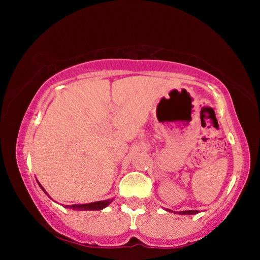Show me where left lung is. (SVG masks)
<instances>
[{"instance_id":"8db88e82","label":"left lung","mask_w":260,"mask_h":260,"mask_svg":"<svg viewBox=\"0 0 260 260\" xmlns=\"http://www.w3.org/2000/svg\"><path fill=\"white\" fill-rule=\"evenodd\" d=\"M167 211H170V210H167ZM173 212V211H172ZM180 214H196V213H199V211L197 210H188V211H180L179 212Z\"/></svg>"}]
</instances>
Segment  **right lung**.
I'll use <instances>...</instances> for the list:
<instances>
[{
  "mask_svg": "<svg viewBox=\"0 0 260 260\" xmlns=\"http://www.w3.org/2000/svg\"><path fill=\"white\" fill-rule=\"evenodd\" d=\"M39 186L41 187V189L43 191L46 192L45 188H43L40 182H38ZM47 193V192H46ZM48 195V193H47ZM113 201L112 200H105V201H99V202H94V203H89V204H73V205H68V208L72 209V210H77V211H85V210H93V211H96V210H102L104 208H107V206L111 203V202Z\"/></svg>",
  "mask_w": 260,
  "mask_h": 260,
  "instance_id": "1",
  "label": "right lung"
}]
</instances>
